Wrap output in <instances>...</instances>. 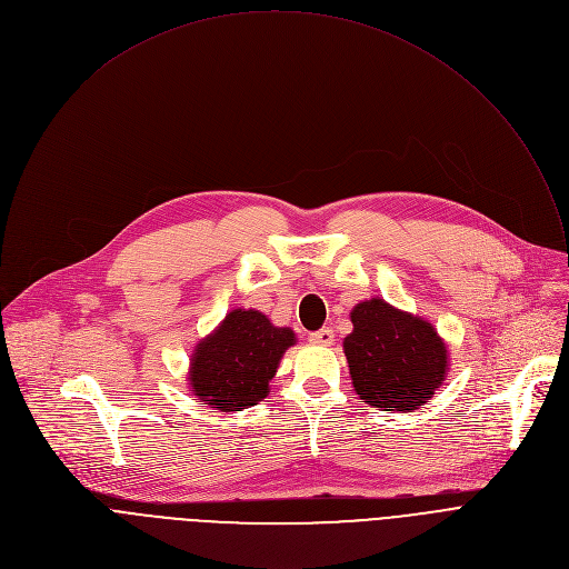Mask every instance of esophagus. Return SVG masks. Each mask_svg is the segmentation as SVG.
<instances>
[{"label":"esophagus","instance_id":"obj_1","mask_svg":"<svg viewBox=\"0 0 569 569\" xmlns=\"http://www.w3.org/2000/svg\"><path fill=\"white\" fill-rule=\"evenodd\" d=\"M308 340L312 345H319V347H331L333 345V331L331 329H319V331L310 333Z\"/></svg>","mask_w":569,"mask_h":569}]
</instances>
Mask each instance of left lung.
<instances>
[{
    "instance_id": "1",
    "label": "left lung",
    "mask_w": 569,
    "mask_h": 569,
    "mask_svg": "<svg viewBox=\"0 0 569 569\" xmlns=\"http://www.w3.org/2000/svg\"><path fill=\"white\" fill-rule=\"evenodd\" d=\"M351 323L342 347L362 402L382 412H415L443 385L448 345L428 319L371 297L353 306Z\"/></svg>"
}]
</instances>
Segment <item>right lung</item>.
Wrapping results in <instances>:
<instances>
[{
	"label": "right lung",
	"mask_w": 569,
	"mask_h": 569,
	"mask_svg": "<svg viewBox=\"0 0 569 569\" xmlns=\"http://www.w3.org/2000/svg\"><path fill=\"white\" fill-rule=\"evenodd\" d=\"M297 345L288 327H274L257 308H233L202 338L189 365V391L220 412H242L270 393L283 353Z\"/></svg>",
	"instance_id": "add662e5"
}]
</instances>
